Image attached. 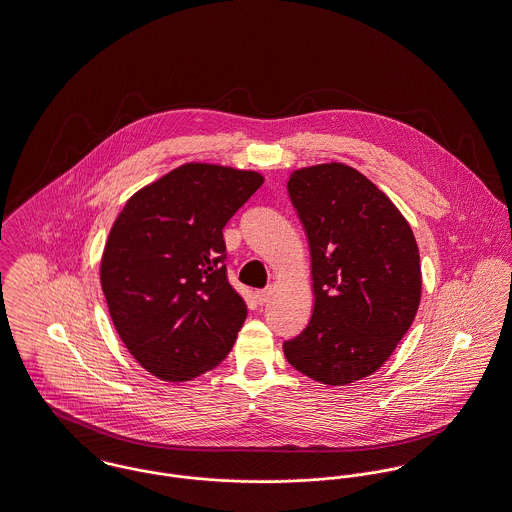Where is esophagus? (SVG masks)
<instances>
[{
  "mask_svg": "<svg viewBox=\"0 0 512 512\" xmlns=\"http://www.w3.org/2000/svg\"><path fill=\"white\" fill-rule=\"evenodd\" d=\"M269 298H271V288H265V290H257V292H255V300H257L259 305L267 303Z\"/></svg>",
  "mask_w": 512,
  "mask_h": 512,
  "instance_id": "esophagus-1",
  "label": "esophagus"
}]
</instances>
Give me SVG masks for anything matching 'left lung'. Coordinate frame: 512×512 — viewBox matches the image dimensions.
Segmentation results:
<instances>
[{
    "mask_svg": "<svg viewBox=\"0 0 512 512\" xmlns=\"http://www.w3.org/2000/svg\"><path fill=\"white\" fill-rule=\"evenodd\" d=\"M288 193L309 243L315 301L284 356L325 385L360 381L391 358L418 313V243L391 199L350 166L298 170Z\"/></svg>",
    "mask_w": 512,
    "mask_h": 512,
    "instance_id": "obj_1",
    "label": "left lung"
}]
</instances>
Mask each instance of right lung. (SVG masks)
Listing matches in <instances>:
<instances>
[{"label": "right lung", "mask_w": 512, "mask_h": 512, "mask_svg": "<svg viewBox=\"0 0 512 512\" xmlns=\"http://www.w3.org/2000/svg\"><path fill=\"white\" fill-rule=\"evenodd\" d=\"M263 181L185 164L135 193L116 218L102 290L125 348L152 375L189 381L232 350L247 305L228 282L222 230Z\"/></svg>", "instance_id": "obj_1"}]
</instances>
